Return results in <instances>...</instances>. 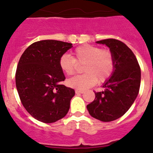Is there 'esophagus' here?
<instances>
[{"mask_svg":"<svg viewBox=\"0 0 153 153\" xmlns=\"http://www.w3.org/2000/svg\"><path fill=\"white\" fill-rule=\"evenodd\" d=\"M84 90H78V89H76V90H75V93L76 94H82L84 93Z\"/></svg>","mask_w":153,"mask_h":153,"instance_id":"34e87169","label":"esophagus"}]
</instances>
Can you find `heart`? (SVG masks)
<instances>
[{"mask_svg": "<svg viewBox=\"0 0 153 153\" xmlns=\"http://www.w3.org/2000/svg\"><path fill=\"white\" fill-rule=\"evenodd\" d=\"M73 57L64 54L58 61L61 70L70 76L75 73L77 64H84L81 75L67 81L68 86L78 90H85L98 83L105 82L112 75L115 68V61L112 52L102 49L98 46L84 44L75 48Z\"/></svg>", "mask_w": 153, "mask_h": 153, "instance_id": "1", "label": "heart"}]
</instances>
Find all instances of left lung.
Listing matches in <instances>:
<instances>
[{
	"label": "left lung",
	"instance_id": "8db88e82",
	"mask_svg": "<svg viewBox=\"0 0 153 153\" xmlns=\"http://www.w3.org/2000/svg\"><path fill=\"white\" fill-rule=\"evenodd\" d=\"M96 43L109 48L115 68L103 85L104 90L95 92V100L86 108L92 117L109 122L123 116L135 101L141 84V68L132 51L121 41L109 38Z\"/></svg>",
	"mask_w": 153,
	"mask_h": 153
}]
</instances>
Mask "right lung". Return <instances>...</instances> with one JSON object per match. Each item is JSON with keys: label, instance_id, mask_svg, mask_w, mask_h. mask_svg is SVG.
Returning <instances> with one entry per match:
<instances>
[{"label": "right lung", "instance_id": "right-lung-1", "mask_svg": "<svg viewBox=\"0 0 153 153\" xmlns=\"http://www.w3.org/2000/svg\"><path fill=\"white\" fill-rule=\"evenodd\" d=\"M72 44L44 40L24 52L15 73V84L23 106L33 118L53 123L64 118L75 90L61 83L65 76L58 65L60 58Z\"/></svg>", "mask_w": 153, "mask_h": 153}]
</instances>
